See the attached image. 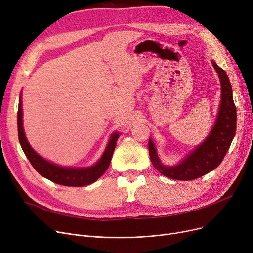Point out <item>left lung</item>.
<instances>
[{
	"instance_id": "1",
	"label": "left lung",
	"mask_w": 253,
	"mask_h": 253,
	"mask_svg": "<svg viewBox=\"0 0 253 253\" xmlns=\"http://www.w3.org/2000/svg\"><path fill=\"white\" fill-rule=\"evenodd\" d=\"M218 73L221 85V101L215 124L208 137L184 160L175 166H164L156 153L152 139H149V153L153 166L164 176L177 180H193L214 170L223 160L236 133L237 110L229 77L212 61Z\"/></svg>"
}]
</instances>
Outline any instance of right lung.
<instances>
[{
    "mask_svg": "<svg viewBox=\"0 0 253 253\" xmlns=\"http://www.w3.org/2000/svg\"><path fill=\"white\" fill-rule=\"evenodd\" d=\"M17 125L18 138L21 148L33 167L39 172V174H41L42 176L53 182L62 185H68V187H84V185H88L96 181L104 173L106 169L109 168L116 148V142L119 137L118 133H114L111 136L108 147H106L102 157L99 159V161L94 166L89 168H65L44 160L42 157H40L31 148L30 143L26 140L22 127L21 98L19 99L18 104Z\"/></svg>",
    "mask_w": 253,
    "mask_h": 253,
    "instance_id": "obj_1",
    "label": "right lung"
}]
</instances>
